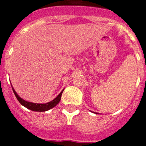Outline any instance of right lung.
I'll return each instance as SVG.
<instances>
[{"label": "right lung", "instance_id": "right-lung-1", "mask_svg": "<svg viewBox=\"0 0 146 146\" xmlns=\"http://www.w3.org/2000/svg\"><path fill=\"white\" fill-rule=\"evenodd\" d=\"M13 91L14 94H15V96H16L17 99L18 100V102L24 106L25 107H26L27 109H30V110L32 111H48L50 109H51L52 108L54 107L57 104H58L59 102H60L61 100V96L62 94V90L61 92V93L57 96L54 99H53L52 101L51 102H48V103H46V104H35V103H32V102H26L25 101L24 99H21L17 93L15 92V91L14 90L13 88Z\"/></svg>", "mask_w": 146, "mask_h": 146}]
</instances>
